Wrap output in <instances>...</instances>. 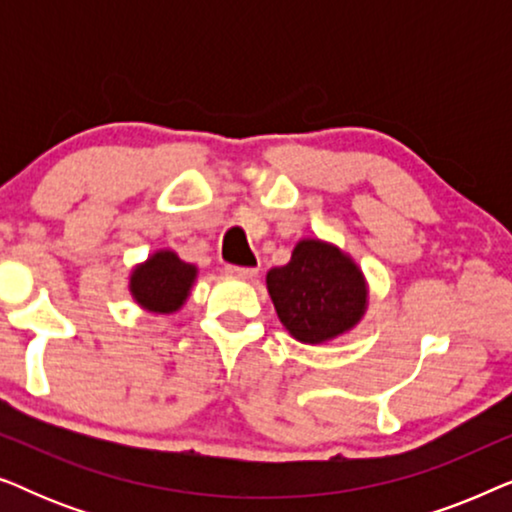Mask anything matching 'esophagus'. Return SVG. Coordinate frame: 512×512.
I'll use <instances>...</instances> for the list:
<instances>
[{
    "label": "esophagus",
    "instance_id": "1",
    "mask_svg": "<svg viewBox=\"0 0 512 512\" xmlns=\"http://www.w3.org/2000/svg\"><path fill=\"white\" fill-rule=\"evenodd\" d=\"M226 272L228 275H235L242 279H251L258 272V268H237V265H226Z\"/></svg>",
    "mask_w": 512,
    "mask_h": 512
}]
</instances>
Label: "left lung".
<instances>
[{
  "label": "left lung",
  "mask_w": 512,
  "mask_h": 512,
  "mask_svg": "<svg viewBox=\"0 0 512 512\" xmlns=\"http://www.w3.org/2000/svg\"><path fill=\"white\" fill-rule=\"evenodd\" d=\"M277 317L300 342H324L345 333L366 310L361 270L331 244L303 240L284 268L268 272Z\"/></svg>",
  "instance_id": "obj_1"
}]
</instances>
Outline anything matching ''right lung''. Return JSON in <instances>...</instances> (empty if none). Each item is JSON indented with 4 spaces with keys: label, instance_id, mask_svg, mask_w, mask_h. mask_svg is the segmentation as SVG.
<instances>
[{
    "label": "right lung",
    "instance_id": "right-lung-1",
    "mask_svg": "<svg viewBox=\"0 0 512 512\" xmlns=\"http://www.w3.org/2000/svg\"><path fill=\"white\" fill-rule=\"evenodd\" d=\"M195 279V268L172 251H158L132 272V296L151 312H174L184 305Z\"/></svg>",
    "mask_w": 512,
    "mask_h": 512
}]
</instances>
